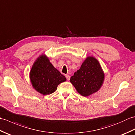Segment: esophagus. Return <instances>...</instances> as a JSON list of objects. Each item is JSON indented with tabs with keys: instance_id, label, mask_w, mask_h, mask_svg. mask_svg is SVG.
Segmentation results:
<instances>
[{
	"instance_id": "esophagus-1",
	"label": "esophagus",
	"mask_w": 135,
	"mask_h": 135,
	"mask_svg": "<svg viewBox=\"0 0 135 135\" xmlns=\"http://www.w3.org/2000/svg\"><path fill=\"white\" fill-rule=\"evenodd\" d=\"M65 77H66V78H67V81H69L70 79V76L69 75H65Z\"/></svg>"
}]
</instances>
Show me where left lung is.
Listing matches in <instances>:
<instances>
[{"instance_id": "8db88e82", "label": "left lung", "mask_w": 135, "mask_h": 135, "mask_svg": "<svg viewBox=\"0 0 135 135\" xmlns=\"http://www.w3.org/2000/svg\"><path fill=\"white\" fill-rule=\"evenodd\" d=\"M104 77L98 60L93 56H88L70 81L81 95L88 97L101 88Z\"/></svg>"}]
</instances>
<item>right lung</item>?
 <instances>
[{
  "mask_svg": "<svg viewBox=\"0 0 135 135\" xmlns=\"http://www.w3.org/2000/svg\"><path fill=\"white\" fill-rule=\"evenodd\" d=\"M30 79L34 89L43 95L53 93L66 78L50 62L45 54L40 55L33 64Z\"/></svg>",
  "mask_w": 135,
  "mask_h": 135,
  "instance_id": "right-lung-1",
  "label": "right lung"
}]
</instances>
